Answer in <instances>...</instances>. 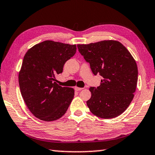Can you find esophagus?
<instances>
[{
	"instance_id": "1",
	"label": "esophagus",
	"mask_w": 155,
	"mask_h": 155,
	"mask_svg": "<svg viewBox=\"0 0 155 155\" xmlns=\"http://www.w3.org/2000/svg\"><path fill=\"white\" fill-rule=\"evenodd\" d=\"M75 91H81L82 89H83V88H81V87H75Z\"/></svg>"
}]
</instances>
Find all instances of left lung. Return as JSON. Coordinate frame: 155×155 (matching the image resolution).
<instances>
[{
    "mask_svg": "<svg viewBox=\"0 0 155 155\" xmlns=\"http://www.w3.org/2000/svg\"><path fill=\"white\" fill-rule=\"evenodd\" d=\"M79 52L90 65L94 75L102 77L91 93L87 106L94 115L116 117L126 110L133 100L138 81V67L127 49L116 40L78 45Z\"/></svg>",
    "mask_w": 155,
    "mask_h": 155,
    "instance_id": "8db88e82",
    "label": "left lung"
}]
</instances>
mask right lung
<instances>
[{
    "instance_id": "obj_1",
    "label": "right lung",
    "mask_w": 155,
    "mask_h": 155,
    "mask_svg": "<svg viewBox=\"0 0 155 155\" xmlns=\"http://www.w3.org/2000/svg\"><path fill=\"white\" fill-rule=\"evenodd\" d=\"M75 45L45 40L27 51L19 73L20 91L29 110L40 120L54 121L66 113L74 89L55 81L76 52Z\"/></svg>"
}]
</instances>
